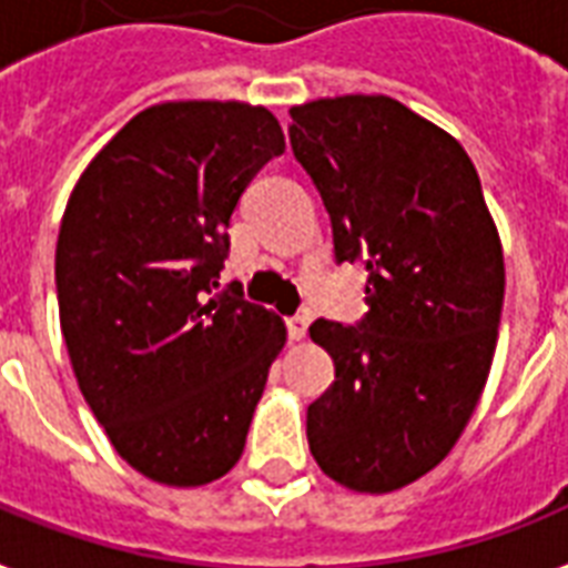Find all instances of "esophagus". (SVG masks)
Masks as SVG:
<instances>
[{"instance_id":"esophagus-1","label":"esophagus","mask_w":568,"mask_h":568,"mask_svg":"<svg viewBox=\"0 0 568 568\" xmlns=\"http://www.w3.org/2000/svg\"><path fill=\"white\" fill-rule=\"evenodd\" d=\"M285 327H288V336H292L294 342H301V338H306L310 318H306V315H292V318L285 321Z\"/></svg>"}]
</instances>
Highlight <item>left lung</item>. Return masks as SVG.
<instances>
[{"label": "left lung", "mask_w": 568, "mask_h": 568, "mask_svg": "<svg viewBox=\"0 0 568 568\" xmlns=\"http://www.w3.org/2000/svg\"><path fill=\"white\" fill-rule=\"evenodd\" d=\"M288 114L336 258L368 271L356 327H310L336 365L306 409L310 450L354 493H395L448 457L484 395L504 306L501 239L457 138L392 97L347 93Z\"/></svg>", "instance_id": "8db88e82"}]
</instances>
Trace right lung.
<instances>
[{
  "mask_svg": "<svg viewBox=\"0 0 568 568\" xmlns=\"http://www.w3.org/2000/svg\"><path fill=\"white\" fill-rule=\"evenodd\" d=\"M283 150L262 105L162 102L67 200L55 285L70 365L114 450L155 484H212L239 463L285 345L283 318L214 292L239 196Z\"/></svg>",
  "mask_w": 568,
  "mask_h": 568,
  "instance_id": "1",
  "label": "right lung"
}]
</instances>
